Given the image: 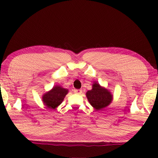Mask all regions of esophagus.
Wrapping results in <instances>:
<instances>
[{"label":"esophagus","mask_w":158,"mask_h":158,"mask_svg":"<svg viewBox=\"0 0 158 158\" xmlns=\"http://www.w3.org/2000/svg\"><path fill=\"white\" fill-rule=\"evenodd\" d=\"M74 93H76V94H81L82 93V90L81 89H75L74 90Z\"/></svg>","instance_id":"esophagus-1"}]
</instances>
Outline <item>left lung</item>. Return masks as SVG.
Returning a JSON list of instances; mask_svg holds the SVG:
<instances>
[{"instance_id": "left-lung-1", "label": "left lung", "mask_w": 158, "mask_h": 158, "mask_svg": "<svg viewBox=\"0 0 158 158\" xmlns=\"http://www.w3.org/2000/svg\"><path fill=\"white\" fill-rule=\"evenodd\" d=\"M92 88L91 90L87 91L86 97L93 107L100 110L110 105L113 95L107 89L102 87L96 82L93 84Z\"/></svg>"}]
</instances>
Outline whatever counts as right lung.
Listing matches in <instances>:
<instances>
[{"label":"right lung","instance_id":"1","mask_svg":"<svg viewBox=\"0 0 158 158\" xmlns=\"http://www.w3.org/2000/svg\"><path fill=\"white\" fill-rule=\"evenodd\" d=\"M68 93V89L56 85L49 92L44 93L42 96V102L47 108L54 109L62 103Z\"/></svg>","mask_w":158,"mask_h":158}]
</instances>
